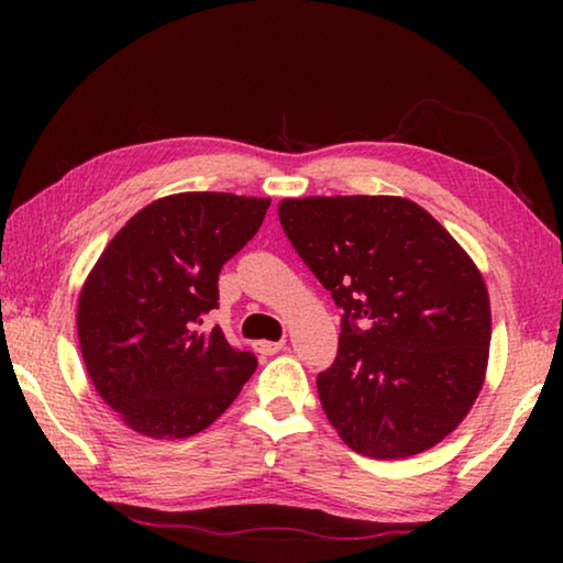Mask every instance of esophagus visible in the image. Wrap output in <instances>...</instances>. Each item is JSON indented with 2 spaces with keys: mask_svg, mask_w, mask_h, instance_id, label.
Listing matches in <instances>:
<instances>
[{
  "mask_svg": "<svg viewBox=\"0 0 563 563\" xmlns=\"http://www.w3.org/2000/svg\"><path fill=\"white\" fill-rule=\"evenodd\" d=\"M283 347H285V340H278V342L261 340V342H255V350H258L261 355H275V352H280Z\"/></svg>",
  "mask_w": 563,
  "mask_h": 563,
  "instance_id": "34e87169",
  "label": "esophagus"
}]
</instances>
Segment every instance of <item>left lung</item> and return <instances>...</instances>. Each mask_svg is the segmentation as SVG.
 Wrapping results in <instances>:
<instances>
[{
    "label": "left lung",
    "instance_id": "8db88e82",
    "mask_svg": "<svg viewBox=\"0 0 563 563\" xmlns=\"http://www.w3.org/2000/svg\"><path fill=\"white\" fill-rule=\"evenodd\" d=\"M280 225L342 310L318 395L342 442L399 460L442 442L487 373L479 271L434 218L397 196L285 198Z\"/></svg>",
    "mask_w": 563,
    "mask_h": 563
}]
</instances>
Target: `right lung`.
I'll list each match as a JSON object with an SVG mask.
<instances>
[{"instance_id":"1","label":"right lung","mask_w":563,"mask_h":563,"mask_svg":"<svg viewBox=\"0 0 563 563\" xmlns=\"http://www.w3.org/2000/svg\"><path fill=\"white\" fill-rule=\"evenodd\" d=\"M268 198L178 194L139 211L103 247L84 283L76 328L97 393L123 422L156 440L213 424L258 367L221 328L218 275L258 233Z\"/></svg>"}]
</instances>
